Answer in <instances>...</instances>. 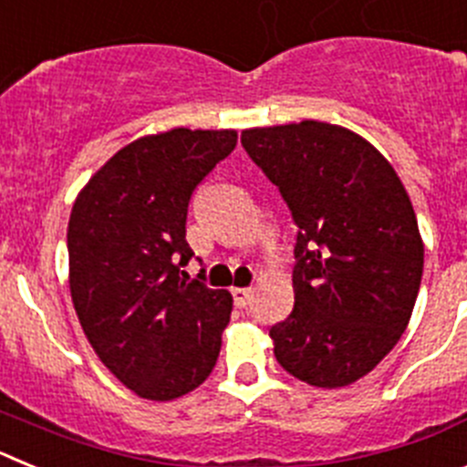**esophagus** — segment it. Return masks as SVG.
Wrapping results in <instances>:
<instances>
[{"label":"esophagus","mask_w":467,"mask_h":467,"mask_svg":"<svg viewBox=\"0 0 467 467\" xmlns=\"http://www.w3.org/2000/svg\"><path fill=\"white\" fill-rule=\"evenodd\" d=\"M231 295H234V301H236L238 308H245L250 304V299H253V290H247V287H236Z\"/></svg>","instance_id":"34e87169"}]
</instances>
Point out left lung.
Segmentation results:
<instances>
[{
    "instance_id": "left-lung-1",
    "label": "left lung",
    "mask_w": 467,
    "mask_h": 467,
    "mask_svg": "<svg viewBox=\"0 0 467 467\" xmlns=\"http://www.w3.org/2000/svg\"><path fill=\"white\" fill-rule=\"evenodd\" d=\"M241 142L296 224L295 308L269 332L275 360L311 386H348L393 350L414 311L423 241L410 196L348 128H250Z\"/></svg>"
}]
</instances>
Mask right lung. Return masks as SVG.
<instances>
[{
	"label": "right lung",
	"instance_id": "obj_1",
	"mask_svg": "<svg viewBox=\"0 0 467 467\" xmlns=\"http://www.w3.org/2000/svg\"><path fill=\"white\" fill-rule=\"evenodd\" d=\"M236 130L147 135L119 150L74 201L69 292L86 339L133 393L175 400L213 372L231 295L184 280L192 193L236 150Z\"/></svg>",
	"mask_w": 467,
	"mask_h": 467
}]
</instances>
